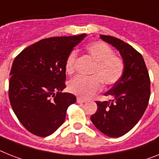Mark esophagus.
I'll return each mask as SVG.
<instances>
[{"label":"esophagus","instance_id":"esophagus-1","mask_svg":"<svg viewBox=\"0 0 159 159\" xmlns=\"http://www.w3.org/2000/svg\"><path fill=\"white\" fill-rule=\"evenodd\" d=\"M76 101L78 103H84V102H87V100H86V99H83V98H77Z\"/></svg>","mask_w":159,"mask_h":159}]
</instances>
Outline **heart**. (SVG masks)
<instances>
[{"label":"heart","mask_w":159,"mask_h":159,"mask_svg":"<svg viewBox=\"0 0 159 159\" xmlns=\"http://www.w3.org/2000/svg\"><path fill=\"white\" fill-rule=\"evenodd\" d=\"M84 49L95 61L91 71L93 75L75 76L68 84V89L75 95L89 98L100 91L101 82L105 86L115 84L123 75L124 63L121 57L114 54L111 46L102 40L90 42ZM76 56V52L71 51L66 59L65 70L67 74L74 72Z\"/></svg>","instance_id":"1"}]
</instances>
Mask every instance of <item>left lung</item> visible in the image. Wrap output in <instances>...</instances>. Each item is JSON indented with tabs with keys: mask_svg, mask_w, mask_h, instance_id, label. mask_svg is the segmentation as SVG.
Returning <instances> with one entry per match:
<instances>
[{
	"mask_svg": "<svg viewBox=\"0 0 159 159\" xmlns=\"http://www.w3.org/2000/svg\"><path fill=\"white\" fill-rule=\"evenodd\" d=\"M100 37L119 51L124 70L120 80L105 93L112 99L96 102L98 111L91 116V121L106 136L119 137L129 132L144 115L150 97V80L138 51L114 36L100 35Z\"/></svg>",
	"mask_w": 159,
	"mask_h": 159,
	"instance_id": "obj_1",
	"label": "left lung"
}]
</instances>
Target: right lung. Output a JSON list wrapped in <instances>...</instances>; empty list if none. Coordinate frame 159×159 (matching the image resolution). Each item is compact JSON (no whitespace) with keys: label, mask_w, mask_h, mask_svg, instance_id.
<instances>
[{"label":"right lung","mask_w":159,"mask_h":159,"mask_svg":"<svg viewBox=\"0 0 159 159\" xmlns=\"http://www.w3.org/2000/svg\"><path fill=\"white\" fill-rule=\"evenodd\" d=\"M86 34L43 39L24 48L10 70L9 98L17 118L27 131L45 137L63 124L75 96L66 88L65 61Z\"/></svg>","instance_id":"add662e5"}]
</instances>
